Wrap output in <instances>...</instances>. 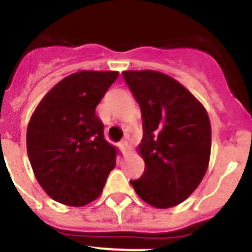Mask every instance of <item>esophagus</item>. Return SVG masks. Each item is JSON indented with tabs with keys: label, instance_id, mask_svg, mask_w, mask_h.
<instances>
[{
	"label": "esophagus",
	"instance_id": "esophagus-1",
	"mask_svg": "<svg viewBox=\"0 0 252 252\" xmlns=\"http://www.w3.org/2000/svg\"><path fill=\"white\" fill-rule=\"evenodd\" d=\"M127 148H128V140H125V141L122 142V150H124V153H126Z\"/></svg>",
	"mask_w": 252,
	"mask_h": 252
}]
</instances>
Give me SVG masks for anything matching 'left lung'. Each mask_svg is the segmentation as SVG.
<instances>
[{
    "label": "left lung",
    "instance_id": "obj_1",
    "mask_svg": "<svg viewBox=\"0 0 252 252\" xmlns=\"http://www.w3.org/2000/svg\"><path fill=\"white\" fill-rule=\"evenodd\" d=\"M124 79L141 108L145 161L131 180L142 201L159 209L184 202L201 184L211 158V122L203 104L174 78L157 70H126Z\"/></svg>",
    "mask_w": 252,
    "mask_h": 252
}]
</instances>
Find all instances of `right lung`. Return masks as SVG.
<instances>
[{
    "label": "right lung",
    "mask_w": 252,
    "mask_h": 252,
    "mask_svg": "<svg viewBox=\"0 0 252 252\" xmlns=\"http://www.w3.org/2000/svg\"><path fill=\"white\" fill-rule=\"evenodd\" d=\"M119 72L79 70L55 84L37 104L26 131L35 178L62 204L82 207L101 195L119 149L104 139L95 107Z\"/></svg>",
    "instance_id": "add662e5"
}]
</instances>
